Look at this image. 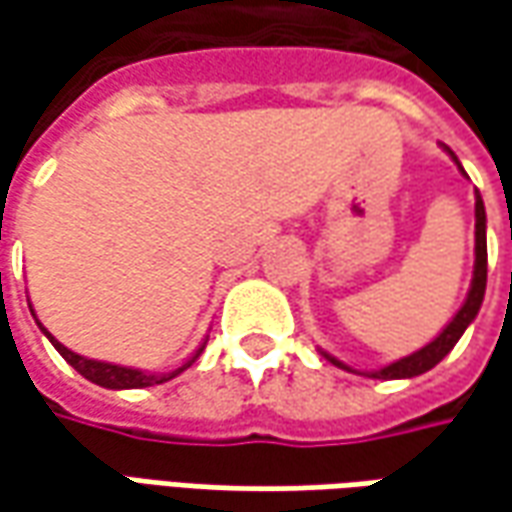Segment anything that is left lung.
Masks as SVG:
<instances>
[{
    "instance_id": "obj_1",
    "label": "left lung",
    "mask_w": 512,
    "mask_h": 512,
    "mask_svg": "<svg viewBox=\"0 0 512 512\" xmlns=\"http://www.w3.org/2000/svg\"><path fill=\"white\" fill-rule=\"evenodd\" d=\"M444 150H447V153L453 156V162L459 165L456 153L450 148ZM459 170L464 173L462 165H459ZM484 287H487V216H484L482 196L476 193V265H473V282H470V290H467L464 305L459 307V313L450 319V325L444 327L433 342L424 344L422 350L404 356L399 362H390L387 367H382V370H370V373H364V376H370V379H413V376L427 373L430 367H436V364L442 362L444 356L456 347V342L462 339V333L470 327V322L479 316V307H482L484 302ZM322 356H325L327 362L336 364V367H344V370L356 373L353 367H347V364L339 362L336 356H330L325 350H322Z\"/></svg>"
}]
</instances>
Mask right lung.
Returning a JSON list of instances; mask_svg holds the SVG:
<instances>
[{"mask_svg":"<svg viewBox=\"0 0 512 512\" xmlns=\"http://www.w3.org/2000/svg\"><path fill=\"white\" fill-rule=\"evenodd\" d=\"M39 330L45 333L50 339V344L62 353V359L76 370V373H82L88 382L99 384V387H108V390H136V387H153V384H162L170 382L173 376H179L182 370H187L190 364L199 359V353L205 350V344L187 359L182 367H176V370H170V373H145V370H136V367H122V364H110V362H96V359H85V356H79V353H73L68 350L65 344L59 342V339H53L48 330L42 327V322H36Z\"/></svg>","mask_w":512,"mask_h":512,"instance_id":"obj_1","label":"right lung"}]
</instances>
